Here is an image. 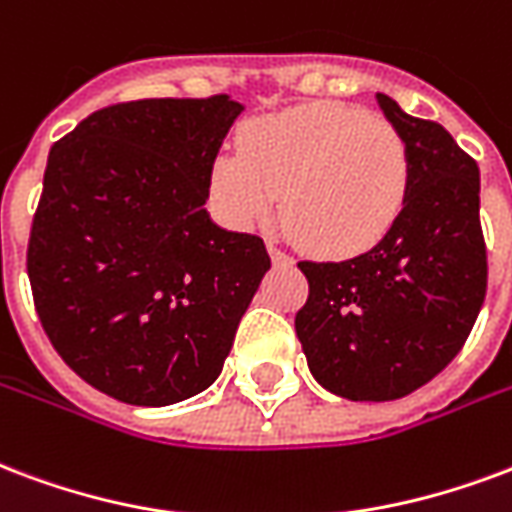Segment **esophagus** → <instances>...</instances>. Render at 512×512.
I'll return each instance as SVG.
<instances>
[{
    "instance_id": "esophagus-1",
    "label": "esophagus",
    "mask_w": 512,
    "mask_h": 512,
    "mask_svg": "<svg viewBox=\"0 0 512 512\" xmlns=\"http://www.w3.org/2000/svg\"><path fill=\"white\" fill-rule=\"evenodd\" d=\"M268 255L274 260V266H290V263H293V257L287 255V252H282V249L276 246V241H268Z\"/></svg>"
}]
</instances>
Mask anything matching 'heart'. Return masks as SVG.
Wrapping results in <instances>:
<instances>
[{
	"mask_svg": "<svg viewBox=\"0 0 512 512\" xmlns=\"http://www.w3.org/2000/svg\"><path fill=\"white\" fill-rule=\"evenodd\" d=\"M238 149L219 154L211 195L236 227L279 206L298 244L325 257L369 252L399 225L412 181L410 146L391 121L309 102L249 121Z\"/></svg>",
	"mask_w": 512,
	"mask_h": 512,
	"instance_id": "obj_1",
	"label": "heart"
}]
</instances>
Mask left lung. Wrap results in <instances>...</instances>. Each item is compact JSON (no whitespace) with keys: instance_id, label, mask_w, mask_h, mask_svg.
<instances>
[{"instance_id":"obj_1","label":"left lung","mask_w":512,"mask_h":512,"mask_svg":"<svg viewBox=\"0 0 512 512\" xmlns=\"http://www.w3.org/2000/svg\"><path fill=\"white\" fill-rule=\"evenodd\" d=\"M377 102L412 157L399 225L358 257L298 263L309 298L295 333L309 372L350 401H393L434 380L467 342L488 279L478 162L437 121L388 94Z\"/></svg>"}]
</instances>
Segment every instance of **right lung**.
<instances>
[{"label": "right lung", "instance_id": "1", "mask_svg": "<svg viewBox=\"0 0 512 512\" xmlns=\"http://www.w3.org/2000/svg\"><path fill=\"white\" fill-rule=\"evenodd\" d=\"M241 111L227 94L119 102L48 154L26 252L34 309L62 361L124 404L206 391L271 268L263 238L206 211Z\"/></svg>", "mask_w": 512, "mask_h": 512}]
</instances>
